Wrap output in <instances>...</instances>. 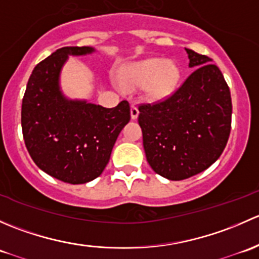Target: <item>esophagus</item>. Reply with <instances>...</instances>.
Instances as JSON below:
<instances>
[{
	"mask_svg": "<svg viewBox=\"0 0 259 259\" xmlns=\"http://www.w3.org/2000/svg\"><path fill=\"white\" fill-rule=\"evenodd\" d=\"M130 115H132L133 120L138 119V116H139V110L135 105H132V108H130Z\"/></svg>",
	"mask_w": 259,
	"mask_h": 259,
	"instance_id": "34e87169",
	"label": "esophagus"
}]
</instances>
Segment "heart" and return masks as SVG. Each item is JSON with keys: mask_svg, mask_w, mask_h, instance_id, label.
I'll return each mask as SVG.
<instances>
[{"mask_svg": "<svg viewBox=\"0 0 259 259\" xmlns=\"http://www.w3.org/2000/svg\"><path fill=\"white\" fill-rule=\"evenodd\" d=\"M120 79L122 85L129 89L146 84V96L150 100H163L176 90L180 79V70L171 60L148 59L125 66Z\"/></svg>", "mask_w": 259, "mask_h": 259, "instance_id": "1", "label": "heart"}]
</instances>
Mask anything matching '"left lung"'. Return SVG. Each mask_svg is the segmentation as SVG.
Here are the masks:
<instances>
[{
	"label": "left lung",
	"mask_w": 259,
	"mask_h": 259,
	"mask_svg": "<svg viewBox=\"0 0 259 259\" xmlns=\"http://www.w3.org/2000/svg\"><path fill=\"white\" fill-rule=\"evenodd\" d=\"M193 72L163 101L139 105L146 160L169 180H183L209 168L228 142L231 91L218 66L185 49Z\"/></svg>",
	"instance_id": "8db88e82"
}]
</instances>
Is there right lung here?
<instances>
[{"label": "right lung", "mask_w": 259, "mask_h": 259, "mask_svg": "<svg viewBox=\"0 0 259 259\" xmlns=\"http://www.w3.org/2000/svg\"><path fill=\"white\" fill-rule=\"evenodd\" d=\"M94 51L90 46L56 50L36 65L22 99L21 125L28 154L41 170L70 184L91 182L103 173L130 120L126 100L106 109L69 100L60 90V72L69 55Z\"/></svg>", "instance_id": "obj_1"}]
</instances>
